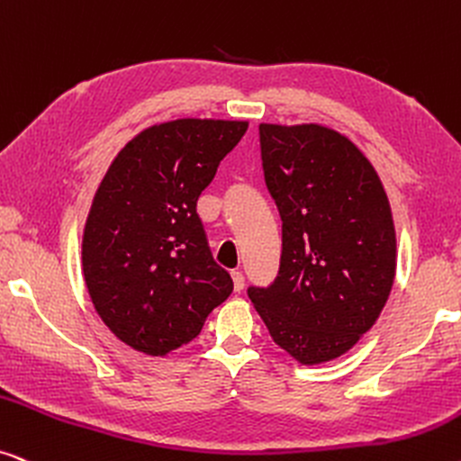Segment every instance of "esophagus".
Returning a JSON list of instances; mask_svg holds the SVG:
<instances>
[{
	"label": "esophagus",
	"instance_id": "obj_1",
	"mask_svg": "<svg viewBox=\"0 0 461 461\" xmlns=\"http://www.w3.org/2000/svg\"><path fill=\"white\" fill-rule=\"evenodd\" d=\"M230 277H232V285H235V292H241L243 285H245L243 273H241V271H232Z\"/></svg>",
	"mask_w": 461,
	"mask_h": 461
}]
</instances>
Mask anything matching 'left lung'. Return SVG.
<instances>
[{
  "label": "left lung",
  "instance_id": "left-lung-1",
  "mask_svg": "<svg viewBox=\"0 0 461 461\" xmlns=\"http://www.w3.org/2000/svg\"><path fill=\"white\" fill-rule=\"evenodd\" d=\"M265 182L282 216V262L249 288L275 343L304 366L348 354L396 277V229L375 167L324 124H260Z\"/></svg>",
  "mask_w": 461,
  "mask_h": 461
}]
</instances>
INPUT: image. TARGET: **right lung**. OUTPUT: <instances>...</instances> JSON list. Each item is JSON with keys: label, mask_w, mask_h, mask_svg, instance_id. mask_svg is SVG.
<instances>
[{"label": "right lung", "mask_w": 461, "mask_h": 461, "mask_svg": "<svg viewBox=\"0 0 461 461\" xmlns=\"http://www.w3.org/2000/svg\"><path fill=\"white\" fill-rule=\"evenodd\" d=\"M248 121L177 118L137 133L101 179L82 235V273L104 324L146 356L199 337L232 292L196 213Z\"/></svg>", "instance_id": "1"}]
</instances>
